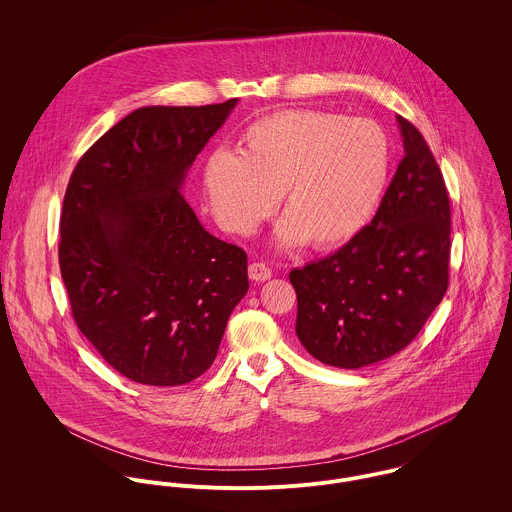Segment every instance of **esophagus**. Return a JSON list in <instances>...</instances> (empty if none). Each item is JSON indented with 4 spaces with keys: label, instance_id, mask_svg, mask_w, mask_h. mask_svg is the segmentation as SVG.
I'll return each mask as SVG.
<instances>
[{
    "label": "esophagus",
    "instance_id": "obj_1",
    "mask_svg": "<svg viewBox=\"0 0 512 512\" xmlns=\"http://www.w3.org/2000/svg\"><path fill=\"white\" fill-rule=\"evenodd\" d=\"M248 276L252 282H266L272 278V270L264 262H254L248 266Z\"/></svg>",
    "mask_w": 512,
    "mask_h": 512
}]
</instances>
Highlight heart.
Returning <instances> with one entry per match:
<instances>
[{"label":"heart","instance_id":"1","mask_svg":"<svg viewBox=\"0 0 512 512\" xmlns=\"http://www.w3.org/2000/svg\"><path fill=\"white\" fill-rule=\"evenodd\" d=\"M390 173L384 130L366 118L280 110L252 122L240 151L219 147L203 165V187L220 226L250 234L282 199L284 248L317 250L355 238L372 219Z\"/></svg>","mask_w":512,"mask_h":512}]
</instances>
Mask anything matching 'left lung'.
<instances>
[{
  "label": "left lung",
  "instance_id": "left-lung-1",
  "mask_svg": "<svg viewBox=\"0 0 512 512\" xmlns=\"http://www.w3.org/2000/svg\"><path fill=\"white\" fill-rule=\"evenodd\" d=\"M404 157L365 228L290 272L295 333L323 365L363 368L412 343L449 282L451 209L424 136L396 116Z\"/></svg>",
  "mask_w": 512,
  "mask_h": 512
}]
</instances>
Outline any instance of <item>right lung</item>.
Masks as SVG:
<instances>
[{"mask_svg": "<svg viewBox=\"0 0 512 512\" xmlns=\"http://www.w3.org/2000/svg\"><path fill=\"white\" fill-rule=\"evenodd\" d=\"M236 104L138 108L71 175L59 264L74 321L134 382L179 386L201 376L248 292L246 252L207 232L181 193Z\"/></svg>", "mask_w": 512, "mask_h": 512, "instance_id": "add662e5", "label": "right lung"}]
</instances>
